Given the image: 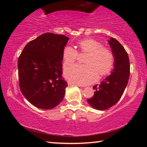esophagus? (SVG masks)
Returning <instances> with one entry per match:
<instances>
[{
  "label": "esophagus",
  "instance_id": "obj_1",
  "mask_svg": "<svg viewBox=\"0 0 147 147\" xmlns=\"http://www.w3.org/2000/svg\"><path fill=\"white\" fill-rule=\"evenodd\" d=\"M68 85L69 86L76 85V86H78L79 87H82V85H80V84H75V83H73V82H68Z\"/></svg>",
  "mask_w": 147,
  "mask_h": 147
}]
</instances>
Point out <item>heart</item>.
<instances>
[{
    "label": "heart",
    "instance_id": "b5f03b06",
    "mask_svg": "<svg viewBox=\"0 0 147 147\" xmlns=\"http://www.w3.org/2000/svg\"><path fill=\"white\" fill-rule=\"evenodd\" d=\"M77 47L80 53H88L84 59L86 64H74L65 70V76L69 81L86 85L95 80L98 73L101 76L106 75L112 69L115 60L113 52L102 46L100 41L92 38L84 39L78 42ZM77 56V52L72 47H65L62 53L64 67L75 61Z\"/></svg>",
    "mask_w": 147,
    "mask_h": 147
}]
</instances>
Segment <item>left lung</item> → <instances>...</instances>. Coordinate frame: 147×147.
Here are the masks:
<instances>
[{"mask_svg": "<svg viewBox=\"0 0 147 147\" xmlns=\"http://www.w3.org/2000/svg\"><path fill=\"white\" fill-rule=\"evenodd\" d=\"M114 55V68L106 78L93 86L94 95L87 100L92 108L106 110L120 100L130 76V61L123 45L114 38L108 40Z\"/></svg>", "mask_w": 147, "mask_h": 147, "instance_id": "obj_1", "label": "left lung"}]
</instances>
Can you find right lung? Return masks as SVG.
Instances as JSON below:
<instances>
[{
  "label": "right lung",
  "instance_id": "obj_1",
  "mask_svg": "<svg viewBox=\"0 0 147 147\" xmlns=\"http://www.w3.org/2000/svg\"><path fill=\"white\" fill-rule=\"evenodd\" d=\"M69 38L45 33L26 44L18 59L20 89L37 108L49 109L64 97L67 83L62 77V53Z\"/></svg>",
  "mask_w": 147,
  "mask_h": 147
}]
</instances>
